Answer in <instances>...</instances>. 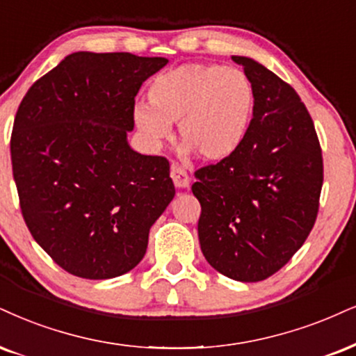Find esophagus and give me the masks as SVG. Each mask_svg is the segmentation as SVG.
<instances>
[{
    "mask_svg": "<svg viewBox=\"0 0 356 356\" xmlns=\"http://www.w3.org/2000/svg\"><path fill=\"white\" fill-rule=\"evenodd\" d=\"M170 175H171V179H173L175 186L179 188V190H186V188L190 186V177H188V173L181 168V166H177V165L171 166Z\"/></svg>",
    "mask_w": 356,
    "mask_h": 356,
    "instance_id": "obj_1",
    "label": "esophagus"
}]
</instances>
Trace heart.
<instances>
[{"label": "heart", "instance_id": "1", "mask_svg": "<svg viewBox=\"0 0 356 356\" xmlns=\"http://www.w3.org/2000/svg\"><path fill=\"white\" fill-rule=\"evenodd\" d=\"M148 97L150 102L138 100L131 108L142 137L160 147L171 124H178L183 150L204 161H222L239 150L256 104L251 79L218 64H183L160 74Z\"/></svg>", "mask_w": 356, "mask_h": 356}]
</instances>
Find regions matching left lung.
Instances as JSON below:
<instances>
[{"instance_id":"1","label":"left lung","mask_w":356,"mask_h":356,"mask_svg":"<svg viewBox=\"0 0 356 356\" xmlns=\"http://www.w3.org/2000/svg\"><path fill=\"white\" fill-rule=\"evenodd\" d=\"M254 86L248 137L234 155L195 173L198 236L209 266L239 282L275 274L315 225L322 150L297 92L261 63L231 56Z\"/></svg>"}]
</instances>
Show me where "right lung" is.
Returning a JSON list of instances; mask_svg holds the SVG:
<instances>
[{
  "mask_svg": "<svg viewBox=\"0 0 356 356\" xmlns=\"http://www.w3.org/2000/svg\"><path fill=\"white\" fill-rule=\"evenodd\" d=\"M165 57L79 51L34 82L16 112L11 161L36 243L69 274L134 269L175 196L170 163L129 145L135 95Z\"/></svg>",
  "mask_w": 356,
  "mask_h": 356,
  "instance_id": "right-lung-1",
  "label": "right lung"
}]
</instances>
